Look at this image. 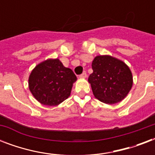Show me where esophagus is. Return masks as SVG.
I'll list each match as a JSON object with an SVG mask.
<instances>
[{"label":"esophagus","mask_w":155,"mask_h":155,"mask_svg":"<svg viewBox=\"0 0 155 155\" xmlns=\"http://www.w3.org/2000/svg\"><path fill=\"white\" fill-rule=\"evenodd\" d=\"M79 77L80 78H86L87 77V73L85 72H83L82 74H81V75H80V76H79Z\"/></svg>","instance_id":"1"}]
</instances>
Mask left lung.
Listing matches in <instances>:
<instances>
[{
	"instance_id": "left-lung-1",
	"label": "left lung",
	"mask_w": 155,
	"mask_h": 155,
	"mask_svg": "<svg viewBox=\"0 0 155 155\" xmlns=\"http://www.w3.org/2000/svg\"><path fill=\"white\" fill-rule=\"evenodd\" d=\"M93 72L88 77L96 98L104 103L121 101L131 89L132 73L122 61L109 55L97 56L92 61Z\"/></svg>"
}]
</instances>
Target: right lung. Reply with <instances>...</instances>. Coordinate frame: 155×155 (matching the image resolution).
<instances>
[{
	"mask_svg": "<svg viewBox=\"0 0 155 155\" xmlns=\"http://www.w3.org/2000/svg\"><path fill=\"white\" fill-rule=\"evenodd\" d=\"M76 76L71 69L65 68L56 59H47L32 71L29 88L38 101L45 105L55 106L70 96Z\"/></svg>",
	"mask_w": 155,
	"mask_h": 155,
	"instance_id": "add662e5",
	"label": "right lung"
}]
</instances>
